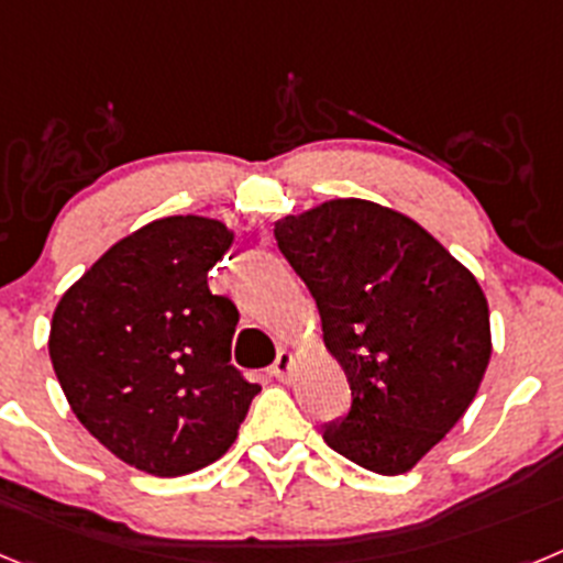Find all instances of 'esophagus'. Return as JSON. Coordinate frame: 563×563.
Segmentation results:
<instances>
[{
	"instance_id": "obj_1",
	"label": "esophagus",
	"mask_w": 563,
	"mask_h": 563,
	"mask_svg": "<svg viewBox=\"0 0 563 563\" xmlns=\"http://www.w3.org/2000/svg\"><path fill=\"white\" fill-rule=\"evenodd\" d=\"M296 366V357H292L290 350H278L276 363L271 366V375H276L278 380H290V372Z\"/></svg>"
}]
</instances>
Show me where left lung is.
I'll use <instances>...</instances> for the list:
<instances>
[{
    "label": "left lung",
    "mask_w": 563,
    "mask_h": 563,
    "mask_svg": "<svg viewBox=\"0 0 563 563\" xmlns=\"http://www.w3.org/2000/svg\"><path fill=\"white\" fill-rule=\"evenodd\" d=\"M273 233L350 380L352 409L327 426V445L375 474H406L485 377L494 343L479 282L411 217L369 200L321 202Z\"/></svg>",
    "instance_id": "obj_1"
}]
</instances>
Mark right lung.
I'll list each match as a JSON object with an SVG mask.
<instances>
[{
	"label": "right lung",
	"mask_w": 563,
	"mask_h": 563,
	"mask_svg": "<svg viewBox=\"0 0 563 563\" xmlns=\"http://www.w3.org/2000/svg\"><path fill=\"white\" fill-rule=\"evenodd\" d=\"M231 245L211 217L154 220L114 242L53 312L49 361L69 409L143 474L220 460L258 395L231 366L236 307L208 290Z\"/></svg>",
	"instance_id": "right-lung-1"
}]
</instances>
